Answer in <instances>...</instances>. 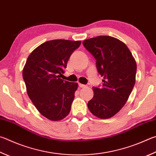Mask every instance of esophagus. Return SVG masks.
<instances>
[{
	"mask_svg": "<svg viewBox=\"0 0 156 156\" xmlns=\"http://www.w3.org/2000/svg\"><path fill=\"white\" fill-rule=\"evenodd\" d=\"M78 85H79V87H80V88H84V87H87V86L86 85H84V84H78Z\"/></svg>",
	"mask_w": 156,
	"mask_h": 156,
	"instance_id": "esophagus-1",
	"label": "esophagus"
}]
</instances>
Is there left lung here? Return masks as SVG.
Here are the masks:
<instances>
[{
	"instance_id": "obj_1",
	"label": "left lung",
	"mask_w": 156,
	"mask_h": 156,
	"mask_svg": "<svg viewBox=\"0 0 156 156\" xmlns=\"http://www.w3.org/2000/svg\"><path fill=\"white\" fill-rule=\"evenodd\" d=\"M96 59L101 87H93L94 95L88 102L93 115L100 119L113 117L125 105L134 88L136 63L126 45L110 36H98L83 41Z\"/></svg>"
}]
</instances>
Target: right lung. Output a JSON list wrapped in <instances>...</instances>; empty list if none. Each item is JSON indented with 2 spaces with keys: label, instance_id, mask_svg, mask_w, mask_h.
I'll list each match as a JSON object with an SVG mask.
<instances>
[{
  "label": "right lung",
  "instance_id": "add662e5",
  "mask_svg": "<svg viewBox=\"0 0 156 156\" xmlns=\"http://www.w3.org/2000/svg\"><path fill=\"white\" fill-rule=\"evenodd\" d=\"M80 41L55 39L44 42L28 57L22 71L27 94L38 111L51 121L64 119L78 89L77 83L60 78Z\"/></svg>",
  "mask_w": 156,
  "mask_h": 156
}]
</instances>
